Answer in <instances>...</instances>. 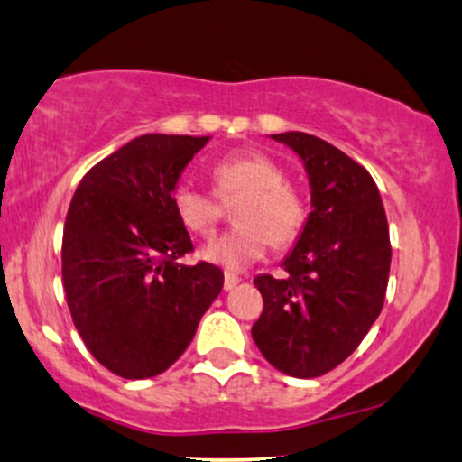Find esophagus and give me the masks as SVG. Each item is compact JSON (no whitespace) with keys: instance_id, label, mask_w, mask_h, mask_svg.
<instances>
[{"instance_id":"obj_1","label":"esophagus","mask_w":462,"mask_h":462,"mask_svg":"<svg viewBox=\"0 0 462 462\" xmlns=\"http://www.w3.org/2000/svg\"><path fill=\"white\" fill-rule=\"evenodd\" d=\"M238 282H241V279H238L235 273H226V274H224V290H226V291L235 290L236 285H238Z\"/></svg>"}]
</instances>
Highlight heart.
I'll use <instances>...</instances> for the list:
<instances>
[{
  "label": "heart",
  "instance_id": "1",
  "mask_svg": "<svg viewBox=\"0 0 462 462\" xmlns=\"http://www.w3.org/2000/svg\"><path fill=\"white\" fill-rule=\"evenodd\" d=\"M211 177L221 198L243 194L235 208L238 224L224 235L208 238L200 255L227 271H243L271 247H285L305 226V207L299 194L285 185V172L260 151H236L213 163ZM172 207L185 227L208 235L217 224L219 204L211 191L194 183H179Z\"/></svg>",
  "mask_w": 462,
  "mask_h": 462
}]
</instances>
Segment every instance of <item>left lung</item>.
I'll use <instances>...</instances> for the list:
<instances>
[{"label":"left lung","mask_w":462,"mask_h":462,"mask_svg":"<svg viewBox=\"0 0 462 462\" xmlns=\"http://www.w3.org/2000/svg\"><path fill=\"white\" fill-rule=\"evenodd\" d=\"M300 157L311 208L282 266L285 274L254 279L264 311L251 328L277 371L319 377L341 365L383 307L390 232L375 180L360 163L305 132L273 134Z\"/></svg>","instance_id":"1"}]
</instances>
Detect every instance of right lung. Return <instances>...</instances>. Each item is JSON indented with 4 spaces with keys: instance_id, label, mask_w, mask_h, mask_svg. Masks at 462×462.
Returning <instances> with one entry per match:
<instances>
[{
    "instance_id": "right-lung-1",
    "label": "right lung",
    "mask_w": 462,
    "mask_h": 462,
    "mask_svg": "<svg viewBox=\"0 0 462 462\" xmlns=\"http://www.w3.org/2000/svg\"><path fill=\"white\" fill-rule=\"evenodd\" d=\"M208 140L143 134L96 163L69 202L68 307L93 358L119 377H155L174 365L224 288L221 268L177 262L194 245L172 191Z\"/></svg>"
}]
</instances>
